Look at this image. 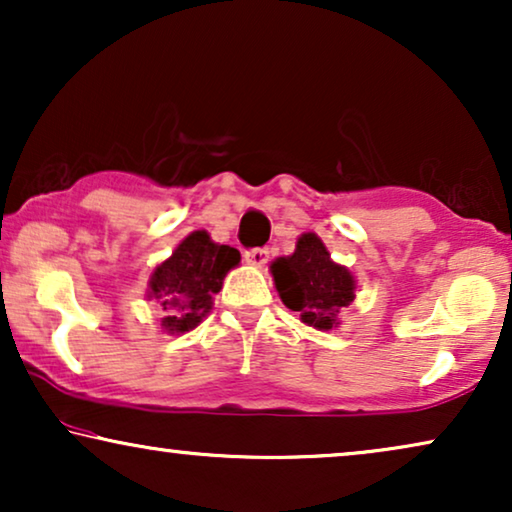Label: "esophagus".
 Masks as SVG:
<instances>
[{"label":"esophagus","mask_w":512,"mask_h":512,"mask_svg":"<svg viewBox=\"0 0 512 512\" xmlns=\"http://www.w3.org/2000/svg\"><path fill=\"white\" fill-rule=\"evenodd\" d=\"M244 258H247V263L256 265V268H263V265L268 263V258H270V251L265 249V247H256V249H249L247 254H244Z\"/></svg>","instance_id":"34e87169"}]
</instances>
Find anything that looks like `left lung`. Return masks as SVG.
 <instances>
[{"mask_svg": "<svg viewBox=\"0 0 512 512\" xmlns=\"http://www.w3.org/2000/svg\"><path fill=\"white\" fill-rule=\"evenodd\" d=\"M282 303L300 314V321L319 331L338 326V314L354 300L356 279L328 254L314 233L298 237L296 251L270 265Z\"/></svg>", "mask_w": 512, "mask_h": 512, "instance_id": "8db88e82", "label": "left lung"}]
</instances>
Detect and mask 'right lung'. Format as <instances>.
I'll list each match as a JSON object with an SVG mask.
<instances>
[{
  "label": "right lung",
  "mask_w": 512,
  "mask_h": 512,
  "mask_svg": "<svg viewBox=\"0 0 512 512\" xmlns=\"http://www.w3.org/2000/svg\"><path fill=\"white\" fill-rule=\"evenodd\" d=\"M240 263V251L209 240L205 230H195L153 270L146 296L165 310L167 333H188L207 317L214 293L221 291L223 277Z\"/></svg>",
  "instance_id": "1"
}]
</instances>
